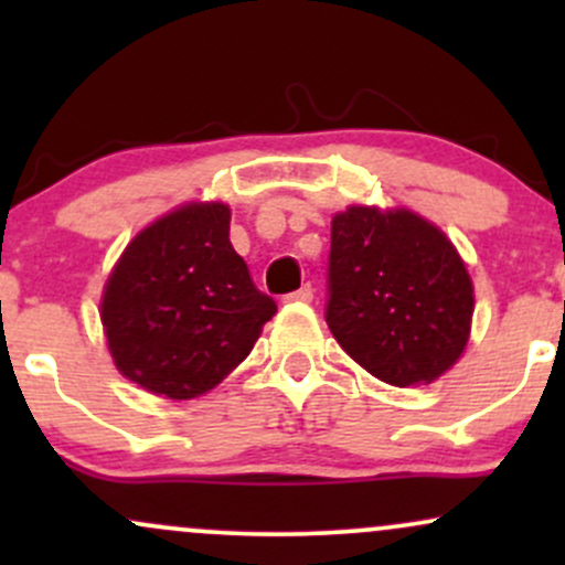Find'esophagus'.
Listing matches in <instances>:
<instances>
[{
    "instance_id": "1",
    "label": "esophagus",
    "mask_w": 565,
    "mask_h": 565,
    "mask_svg": "<svg viewBox=\"0 0 565 565\" xmlns=\"http://www.w3.org/2000/svg\"><path fill=\"white\" fill-rule=\"evenodd\" d=\"M287 300L289 302H310V300H313V287H310V284H302L300 289L287 295Z\"/></svg>"
}]
</instances>
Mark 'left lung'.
<instances>
[{"label": "left lung", "instance_id": "1", "mask_svg": "<svg viewBox=\"0 0 565 565\" xmlns=\"http://www.w3.org/2000/svg\"><path fill=\"white\" fill-rule=\"evenodd\" d=\"M327 284L334 340L387 385H427L468 345V268L446 233L414 212H337Z\"/></svg>", "mask_w": 565, "mask_h": 565}]
</instances>
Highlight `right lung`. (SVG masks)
<instances>
[{
  "instance_id": "obj_1",
  "label": "right lung",
  "mask_w": 565,
  "mask_h": 565,
  "mask_svg": "<svg viewBox=\"0 0 565 565\" xmlns=\"http://www.w3.org/2000/svg\"><path fill=\"white\" fill-rule=\"evenodd\" d=\"M220 201L178 206L142 228L114 265L100 300L114 364L148 393L188 401L220 385L274 319L233 249Z\"/></svg>"
}]
</instances>
